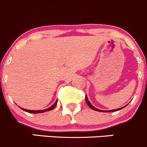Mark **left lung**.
Returning <instances> with one entry per match:
<instances>
[{
	"label": "left lung",
	"mask_w": 147,
	"mask_h": 147,
	"mask_svg": "<svg viewBox=\"0 0 147 147\" xmlns=\"http://www.w3.org/2000/svg\"><path fill=\"white\" fill-rule=\"evenodd\" d=\"M86 103L88 104V106L90 107V108L93 109V110H96V111H98V112H102V113H106V112H107V113H110V112H115V111H117V110H121V109L124 108V107H126V105H125V106H124V107H121V108H118V109H116V110H107V111H106V110H98V109L95 108V107H93V105H92L90 103V102H89L88 100V98H87V96H86Z\"/></svg>",
	"instance_id": "left-lung-1"
}]
</instances>
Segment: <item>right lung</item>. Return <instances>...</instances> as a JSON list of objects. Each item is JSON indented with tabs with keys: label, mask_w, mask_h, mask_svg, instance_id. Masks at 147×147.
<instances>
[{
	"label": "right lung",
	"mask_w": 147,
	"mask_h": 147,
	"mask_svg": "<svg viewBox=\"0 0 147 147\" xmlns=\"http://www.w3.org/2000/svg\"><path fill=\"white\" fill-rule=\"evenodd\" d=\"M57 101H58V100L56 101L55 103H54V105H52V106H51L50 107H49V108L46 109V110H26V109H23V108H22V107H20V108L22 109V110H25V112H28V113H45V112L49 111V110H53V109H54V107H56V105H57Z\"/></svg>",
	"instance_id": "1"
}]
</instances>
